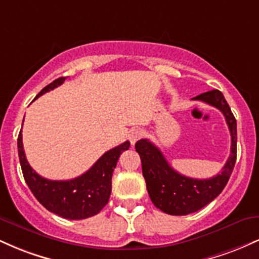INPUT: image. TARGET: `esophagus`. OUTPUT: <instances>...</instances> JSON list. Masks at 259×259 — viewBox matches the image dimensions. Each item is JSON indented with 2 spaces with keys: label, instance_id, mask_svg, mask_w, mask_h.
<instances>
[{
  "label": "esophagus",
  "instance_id": "obj_1",
  "mask_svg": "<svg viewBox=\"0 0 259 259\" xmlns=\"http://www.w3.org/2000/svg\"><path fill=\"white\" fill-rule=\"evenodd\" d=\"M142 135H144V132H142L141 129H138V127H136V129H133L127 136H129V140L130 142H132V145H135V142L141 139Z\"/></svg>",
  "mask_w": 259,
  "mask_h": 259
}]
</instances>
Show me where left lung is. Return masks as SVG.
<instances>
[{
    "mask_svg": "<svg viewBox=\"0 0 259 259\" xmlns=\"http://www.w3.org/2000/svg\"><path fill=\"white\" fill-rule=\"evenodd\" d=\"M192 100L202 101L218 108L227 120L231 135V148L230 156L221 173L210 179L185 177L171 168L159 148L147 139L139 140L135 145L136 152L141 158L142 175L146 180L151 201L162 212L171 215H186L197 212L214 200L228 184L236 162V119L222 92L208 91Z\"/></svg>",
    "mask_w": 259,
    "mask_h": 259,
    "instance_id": "1",
    "label": "left lung"
}]
</instances>
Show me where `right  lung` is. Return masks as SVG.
Wrapping results in <instances>:
<instances>
[{
  "label": "right lung",
  "mask_w": 259,
  "mask_h": 259,
  "mask_svg": "<svg viewBox=\"0 0 259 259\" xmlns=\"http://www.w3.org/2000/svg\"><path fill=\"white\" fill-rule=\"evenodd\" d=\"M64 80V76H62L45 86L35 100L63 84ZM129 147L130 142L125 141L119 146L107 151L86 173L78 178L70 180H49L38 175L30 167L23 147L22 130L18 135L20 167L26 185L29 186L32 195L47 210L72 221L96 215L108 203L112 191L113 171L120 154L129 150Z\"/></svg>",
  "instance_id": "right-lung-1"
}]
</instances>
